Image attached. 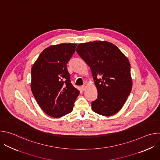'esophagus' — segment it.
Segmentation results:
<instances>
[{"label":"esophagus","instance_id":"obj_1","mask_svg":"<svg viewBox=\"0 0 160 160\" xmlns=\"http://www.w3.org/2000/svg\"><path fill=\"white\" fill-rule=\"evenodd\" d=\"M85 88H86V86H85V85H82V86L81 87V89H82L83 91L85 90Z\"/></svg>","mask_w":160,"mask_h":160}]
</instances>
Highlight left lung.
I'll return each mask as SVG.
<instances>
[{"label": "left lung", "instance_id": "1", "mask_svg": "<svg viewBox=\"0 0 160 160\" xmlns=\"http://www.w3.org/2000/svg\"><path fill=\"white\" fill-rule=\"evenodd\" d=\"M77 52L90 68L98 90V98L91 104L92 110L105 117L115 115L132 87L128 59L115 45L106 41L80 43Z\"/></svg>", "mask_w": 160, "mask_h": 160}]
</instances>
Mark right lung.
Returning a JSON list of instances; mask_svg holds the SVG:
<instances>
[{
    "label": "right lung",
    "mask_w": 160,
    "mask_h": 160,
    "mask_svg": "<svg viewBox=\"0 0 160 160\" xmlns=\"http://www.w3.org/2000/svg\"><path fill=\"white\" fill-rule=\"evenodd\" d=\"M77 43H60L45 49L33 64L31 89L47 115L60 118L72 111L79 90L74 87L66 64L75 52Z\"/></svg>",
    "instance_id": "add662e5"
}]
</instances>
